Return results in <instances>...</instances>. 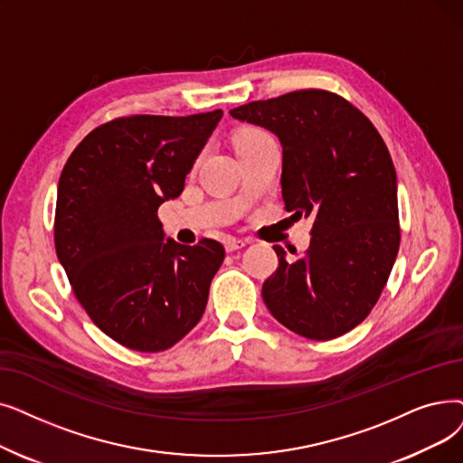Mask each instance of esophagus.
Segmentation results:
<instances>
[{"mask_svg": "<svg viewBox=\"0 0 463 463\" xmlns=\"http://www.w3.org/2000/svg\"><path fill=\"white\" fill-rule=\"evenodd\" d=\"M246 246V242L244 240H238V238H227L225 240V250L229 251V253H232V251H236V250H242Z\"/></svg>", "mask_w": 463, "mask_h": 463, "instance_id": "34e87169", "label": "esophagus"}]
</instances>
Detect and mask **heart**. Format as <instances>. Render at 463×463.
Listing matches in <instances>:
<instances>
[{
    "label": "heart",
    "instance_id": "1",
    "mask_svg": "<svg viewBox=\"0 0 463 463\" xmlns=\"http://www.w3.org/2000/svg\"><path fill=\"white\" fill-rule=\"evenodd\" d=\"M265 139H270V134L267 130L259 127H244L234 134V147L236 151H242L250 146L265 142Z\"/></svg>",
    "mask_w": 463,
    "mask_h": 463
}]
</instances>
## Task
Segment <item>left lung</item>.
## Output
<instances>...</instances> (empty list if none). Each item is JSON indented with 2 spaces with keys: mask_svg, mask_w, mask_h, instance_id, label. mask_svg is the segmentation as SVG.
I'll list each match as a JSON object with an SVG mask.
<instances>
[{
  "mask_svg": "<svg viewBox=\"0 0 463 463\" xmlns=\"http://www.w3.org/2000/svg\"><path fill=\"white\" fill-rule=\"evenodd\" d=\"M281 144V198L291 217H312L303 257L286 259L263 284L270 314L293 333L329 340L364 321L399 251L397 175L384 139L343 96L307 89L231 109Z\"/></svg>",
  "mask_w": 463,
  "mask_h": 463,
  "instance_id": "obj_1",
  "label": "left lung"
}]
</instances>
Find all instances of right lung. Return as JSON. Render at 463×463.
Wrapping results in <instances>:
<instances>
[{
	"instance_id": "add662e5",
	"label": "right lung",
	"mask_w": 463,
	"mask_h": 463,
	"mask_svg": "<svg viewBox=\"0 0 463 463\" xmlns=\"http://www.w3.org/2000/svg\"><path fill=\"white\" fill-rule=\"evenodd\" d=\"M223 117L132 115L94 128L58 182L54 248L94 324L136 352H163L204 314L225 248L166 238L158 206L185 175Z\"/></svg>"
}]
</instances>
